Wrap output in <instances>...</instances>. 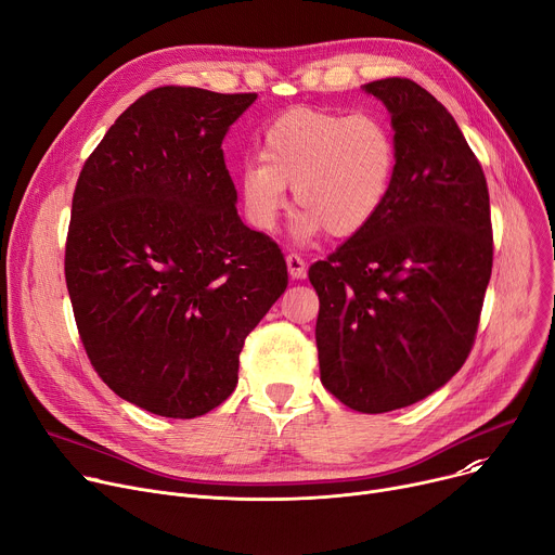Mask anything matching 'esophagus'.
Listing matches in <instances>:
<instances>
[{
	"label": "esophagus",
	"mask_w": 555,
	"mask_h": 555,
	"mask_svg": "<svg viewBox=\"0 0 555 555\" xmlns=\"http://www.w3.org/2000/svg\"><path fill=\"white\" fill-rule=\"evenodd\" d=\"M287 272L293 279H304L306 276V260L299 254H287Z\"/></svg>",
	"instance_id": "1"
}]
</instances>
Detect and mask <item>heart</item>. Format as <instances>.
<instances>
[{"label": "heart", "instance_id": "heart-1", "mask_svg": "<svg viewBox=\"0 0 555 555\" xmlns=\"http://www.w3.org/2000/svg\"><path fill=\"white\" fill-rule=\"evenodd\" d=\"M258 159L243 164L238 186L247 218L272 229L293 186L301 238L326 229L351 238L383 214L398 170V141L380 114L289 107L266 128Z\"/></svg>", "mask_w": 555, "mask_h": 555}]
</instances>
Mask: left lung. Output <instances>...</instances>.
Wrapping results in <instances>:
<instances>
[{
	"label": "left lung",
	"instance_id": "obj_1",
	"mask_svg": "<svg viewBox=\"0 0 555 555\" xmlns=\"http://www.w3.org/2000/svg\"><path fill=\"white\" fill-rule=\"evenodd\" d=\"M364 90L398 141L383 214L308 279L319 297L322 385L362 414L414 404L468 360L492 272L486 175L452 114L410 78Z\"/></svg>",
	"mask_w": 555,
	"mask_h": 555
}]
</instances>
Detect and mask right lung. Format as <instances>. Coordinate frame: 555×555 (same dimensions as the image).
<instances>
[{"label": "right lung", "mask_w": 555, "mask_h": 555, "mask_svg": "<svg viewBox=\"0 0 555 555\" xmlns=\"http://www.w3.org/2000/svg\"><path fill=\"white\" fill-rule=\"evenodd\" d=\"M256 94L166 85L87 157L65 279L85 353L119 398L166 418L216 410L287 287L279 245L238 218L222 139Z\"/></svg>", "instance_id": "1"}]
</instances>
